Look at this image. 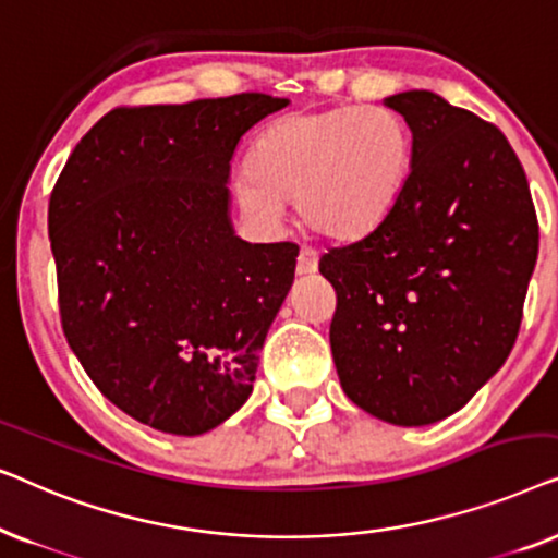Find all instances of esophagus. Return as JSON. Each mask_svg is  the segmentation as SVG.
I'll return each instance as SVG.
<instances>
[{"label": "esophagus", "instance_id": "34e87169", "mask_svg": "<svg viewBox=\"0 0 558 558\" xmlns=\"http://www.w3.org/2000/svg\"><path fill=\"white\" fill-rule=\"evenodd\" d=\"M317 266H319L317 251L304 246V248L300 251V256H296V274H315Z\"/></svg>", "mask_w": 558, "mask_h": 558}]
</instances>
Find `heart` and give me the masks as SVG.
I'll use <instances>...</instances> for the list:
<instances>
[{"label": "heart", "instance_id": "heart-1", "mask_svg": "<svg viewBox=\"0 0 558 558\" xmlns=\"http://www.w3.org/2000/svg\"><path fill=\"white\" fill-rule=\"evenodd\" d=\"M414 142L388 106L287 113L258 134L248 172L235 180L241 210L274 226L294 197L310 231L350 239L380 223L411 172Z\"/></svg>", "mask_w": 558, "mask_h": 558}]
</instances>
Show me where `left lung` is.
Here are the masks:
<instances>
[{
    "label": "left lung",
    "instance_id": "1",
    "mask_svg": "<svg viewBox=\"0 0 558 558\" xmlns=\"http://www.w3.org/2000/svg\"><path fill=\"white\" fill-rule=\"evenodd\" d=\"M414 136L384 220L319 258L338 294L342 391L399 426L460 411L513 350L538 256L529 180L506 134L432 90L386 98Z\"/></svg>",
    "mask_w": 558,
    "mask_h": 558
}]
</instances>
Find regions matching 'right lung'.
<instances>
[{"mask_svg":"<svg viewBox=\"0 0 558 558\" xmlns=\"http://www.w3.org/2000/svg\"><path fill=\"white\" fill-rule=\"evenodd\" d=\"M287 98L119 106L52 187L60 323L98 391L167 434L210 432L246 403L294 281L296 243H246L228 218L241 136Z\"/></svg>","mask_w":558,"mask_h":558,"instance_id":"1","label":"right lung"}]
</instances>
